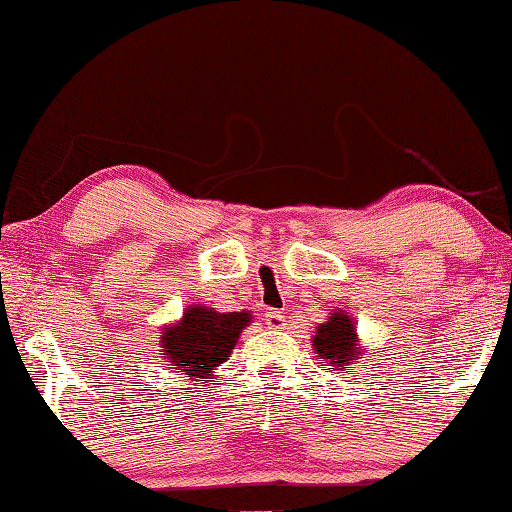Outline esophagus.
Returning <instances> with one entry per match:
<instances>
[{"mask_svg":"<svg viewBox=\"0 0 512 512\" xmlns=\"http://www.w3.org/2000/svg\"><path fill=\"white\" fill-rule=\"evenodd\" d=\"M284 321H286V316L277 309H270L268 314H265V323H268V328H272V330H279L281 325H284Z\"/></svg>","mask_w":512,"mask_h":512,"instance_id":"1","label":"esophagus"}]
</instances>
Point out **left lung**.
Returning a JSON list of instances; mask_svg holds the SVG:
<instances>
[{
	"label": "left lung",
	"mask_w": 512,
	"mask_h": 512,
	"mask_svg": "<svg viewBox=\"0 0 512 512\" xmlns=\"http://www.w3.org/2000/svg\"><path fill=\"white\" fill-rule=\"evenodd\" d=\"M316 358L323 360L330 369L344 372V369L362 355L365 348H360L358 335H355L353 318H348L346 311H335L328 321L316 328L314 335Z\"/></svg>",
	"instance_id": "left-lung-1"
}]
</instances>
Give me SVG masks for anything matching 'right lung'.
<instances>
[{
	"instance_id": "add662e5",
	"label": "right lung",
	"mask_w": 512,
	"mask_h": 512,
	"mask_svg": "<svg viewBox=\"0 0 512 512\" xmlns=\"http://www.w3.org/2000/svg\"><path fill=\"white\" fill-rule=\"evenodd\" d=\"M251 323L249 311H214L212 307L191 305L182 321L161 332V355L194 379H210L221 362L231 358L240 332Z\"/></svg>"
}]
</instances>
